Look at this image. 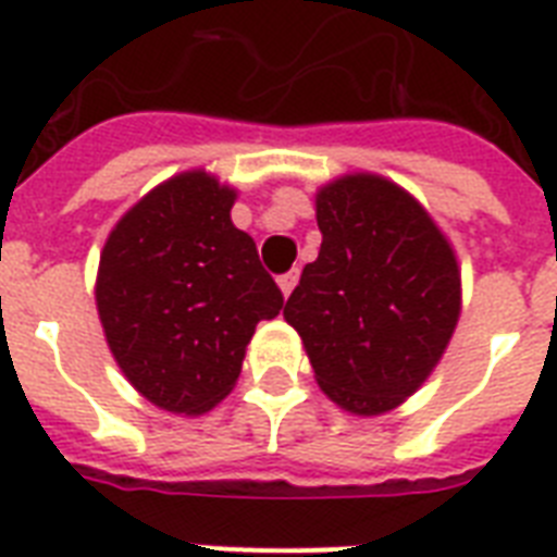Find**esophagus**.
Masks as SVG:
<instances>
[{"instance_id": "34e87169", "label": "esophagus", "mask_w": 557, "mask_h": 557, "mask_svg": "<svg viewBox=\"0 0 557 557\" xmlns=\"http://www.w3.org/2000/svg\"><path fill=\"white\" fill-rule=\"evenodd\" d=\"M299 284V270H290V273H284L282 278H278V287H282V296L287 299L293 293V287Z\"/></svg>"}]
</instances>
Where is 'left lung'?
I'll return each mask as SVG.
<instances>
[{
	"mask_svg": "<svg viewBox=\"0 0 557 557\" xmlns=\"http://www.w3.org/2000/svg\"><path fill=\"white\" fill-rule=\"evenodd\" d=\"M322 247L301 270L284 319L301 336L319 388L356 417L411 397L460 319L455 247L411 193L354 172L315 193Z\"/></svg>",
	"mask_w": 557,
	"mask_h": 557,
	"instance_id": "1",
	"label": "left lung"
}]
</instances>
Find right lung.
Returning a JSON list of instances; mask_svg holds the SVG:
<instances>
[{
    "instance_id": "1",
    "label": "right lung",
    "mask_w": 557,
    "mask_h": 557,
    "mask_svg": "<svg viewBox=\"0 0 557 557\" xmlns=\"http://www.w3.org/2000/svg\"><path fill=\"white\" fill-rule=\"evenodd\" d=\"M235 198L207 169L181 172L128 209L100 252L95 299L111 356L169 413L215 408L256 324L284 305L256 242L230 218Z\"/></svg>"
}]
</instances>
